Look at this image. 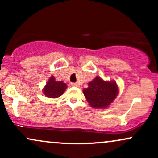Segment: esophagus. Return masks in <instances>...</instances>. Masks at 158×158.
<instances>
[{
  "label": "esophagus",
  "mask_w": 158,
  "mask_h": 158,
  "mask_svg": "<svg viewBox=\"0 0 158 158\" xmlns=\"http://www.w3.org/2000/svg\"><path fill=\"white\" fill-rule=\"evenodd\" d=\"M71 85L73 87H79V84H77V83H76V82L71 83Z\"/></svg>",
  "instance_id": "obj_1"
}]
</instances>
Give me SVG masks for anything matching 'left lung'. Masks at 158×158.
Returning a JSON list of instances; mask_svg holds the SVG:
<instances>
[{
    "mask_svg": "<svg viewBox=\"0 0 158 158\" xmlns=\"http://www.w3.org/2000/svg\"><path fill=\"white\" fill-rule=\"evenodd\" d=\"M119 90L115 81H104L99 77L88 83V88H84L83 94L92 108H106L114 102L118 95Z\"/></svg>",
    "mask_w": 158,
    "mask_h": 158,
    "instance_id": "1",
    "label": "left lung"
}]
</instances>
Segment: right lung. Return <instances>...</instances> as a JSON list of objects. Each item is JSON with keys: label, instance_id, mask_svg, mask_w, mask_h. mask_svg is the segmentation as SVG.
<instances>
[{"label": "right lung", "instance_id": "right-lung-1", "mask_svg": "<svg viewBox=\"0 0 158 158\" xmlns=\"http://www.w3.org/2000/svg\"><path fill=\"white\" fill-rule=\"evenodd\" d=\"M67 88V85L63 81H57L53 77H50L44 88L43 92L44 95L49 98L55 99L63 94Z\"/></svg>", "mask_w": 158, "mask_h": 158}]
</instances>
